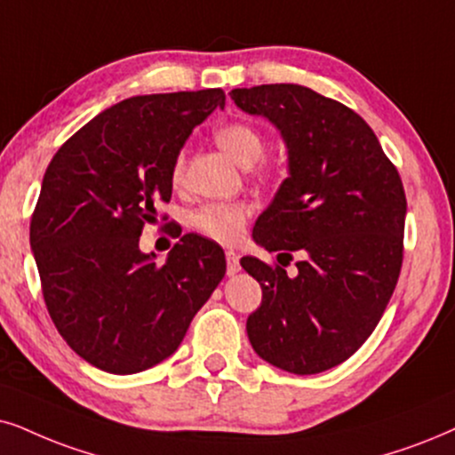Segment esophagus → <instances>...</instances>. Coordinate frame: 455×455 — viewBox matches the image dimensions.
I'll return each mask as SVG.
<instances>
[{
  "mask_svg": "<svg viewBox=\"0 0 455 455\" xmlns=\"http://www.w3.org/2000/svg\"><path fill=\"white\" fill-rule=\"evenodd\" d=\"M239 270H241L239 256L235 254V251H227V275L228 277H233V275H237Z\"/></svg>",
  "mask_w": 455,
  "mask_h": 455,
  "instance_id": "obj_1",
  "label": "esophagus"
}]
</instances>
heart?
<instances>
[{
  "instance_id": "obj_1",
  "label": "heart",
  "mask_w": 455,
  "mask_h": 455,
  "mask_svg": "<svg viewBox=\"0 0 455 455\" xmlns=\"http://www.w3.org/2000/svg\"><path fill=\"white\" fill-rule=\"evenodd\" d=\"M216 142L228 157L243 168L258 164L267 148L260 130L241 122L227 124L216 130ZM182 172H185V157L180 155L174 164V180H180ZM247 216H250V208L245 204H212L195 212L193 224L205 237L220 241V243H233L243 235Z\"/></svg>"
}]
</instances>
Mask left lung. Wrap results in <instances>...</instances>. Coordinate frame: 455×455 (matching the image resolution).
<instances>
[{
  "instance_id": "left-lung-1",
  "label": "left lung",
  "mask_w": 455,
  "mask_h": 455,
  "mask_svg": "<svg viewBox=\"0 0 455 455\" xmlns=\"http://www.w3.org/2000/svg\"><path fill=\"white\" fill-rule=\"evenodd\" d=\"M231 99L268 119L287 148V178L258 218L254 241L279 251L283 266L301 256L296 278L241 258L262 287L247 338L283 371L331 370L376 330L399 279L407 212L399 172L359 115L310 88L254 85Z\"/></svg>"
}]
</instances>
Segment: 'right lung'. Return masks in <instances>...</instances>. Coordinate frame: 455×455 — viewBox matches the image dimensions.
Instances as JSON below:
<instances>
[{
  "label": "right lung",
  "instance_id": "1",
  "mask_svg": "<svg viewBox=\"0 0 455 455\" xmlns=\"http://www.w3.org/2000/svg\"><path fill=\"white\" fill-rule=\"evenodd\" d=\"M220 88L132 96L59 148L31 218L44 300L68 347L102 371H145L176 353L227 273L214 241L188 233L165 264L138 247L157 201H170L174 164Z\"/></svg>",
  "mask_w": 455,
  "mask_h": 455
}]
</instances>
